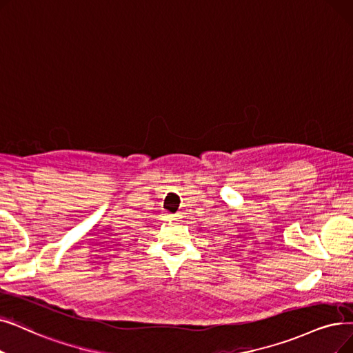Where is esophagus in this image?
<instances>
[{
  "instance_id": "1",
  "label": "esophagus",
  "mask_w": 353,
  "mask_h": 353,
  "mask_svg": "<svg viewBox=\"0 0 353 353\" xmlns=\"http://www.w3.org/2000/svg\"><path fill=\"white\" fill-rule=\"evenodd\" d=\"M170 218H172V219H173V221H177V219H179V218H177V216H174V214H172V216H170Z\"/></svg>"
}]
</instances>
